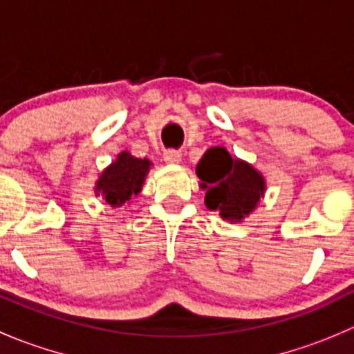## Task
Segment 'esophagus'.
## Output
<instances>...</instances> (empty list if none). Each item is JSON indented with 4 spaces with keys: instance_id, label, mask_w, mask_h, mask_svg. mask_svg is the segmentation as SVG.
Segmentation results:
<instances>
[{
    "instance_id": "1",
    "label": "esophagus",
    "mask_w": 354,
    "mask_h": 354,
    "mask_svg": "<svg viewBox=\"0 0 354 354\" xmlns=\"http://www.w3.org/2000/svg\"><path fill=\"white\" fill-rule=\"evenodd\" d=\"M163 160L167 161V163H180V160H183V154H180V151H175V149H168L163 153Z\"/></svg>"
}]
</instances>
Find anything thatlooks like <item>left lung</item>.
<instances>
[{
    "mask_svg": "<svg viewBox=\"0 0 354 354\" xmlns=\"http://www.w3.org/2000/svg\"><path fill=\"white\" fill-rule=\"evenodd\" d=\"M201 187L207 189L205 205L221 217L240 222L264 196V177L247 161L233 160L224 147H212L196 167Z\"/></svg>",
    "mask_w": 354,
    "mask_h": 354,
    "instance_id": "8db88e82",
    "label": "left lung"
}]
</instances>
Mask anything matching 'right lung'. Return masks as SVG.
Segmentation results:
<instances>
[{
  "mask_svg": "<svg viewBox=\"0 0 354 354\" xmlns=\"http://www.w3.org/2000/svg\"><path fill=\"white\" fill-rule=\"evenodd\" d=\"M151 161L140 160L123 151L118 154V160L111 163L102 171L100 179L97 180V194H102L107 205L121 207L133 194H139L142 189L144 179L149 171Z\"/></svg>",
  "mask_w": 354,
  "mask_h": 354,
  "instance_id": "obj_1",
  "label": "right lung"
}]
</instances>
